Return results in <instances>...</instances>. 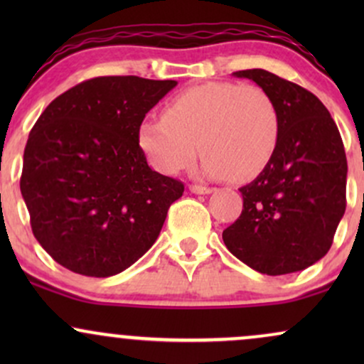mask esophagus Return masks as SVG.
<instances>
[{
    "label": "esophagus",
    "mask_w": 364,
    "mask_h": 364,
    "mask_svg": "<svg viewBox=\"0 0 364 364\" xmlns=\"http://www.w3.org/2000/svg\"><path fill=\"white\" fill-rule=\"evenodd\" d=\"M190 191L191 193H195V195H208V193H212V188H208V186H202V185H191L190 186Z\"/></svg>",
    "instance_id": "34e87169"
}]
</instances>
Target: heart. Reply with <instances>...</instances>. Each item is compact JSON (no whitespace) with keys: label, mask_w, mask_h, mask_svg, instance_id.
<instances>
[{"label":"heart","mask_w":364,"mask_h":364,"mask_svg":"<svg viewBox=\"0 0 364 364\" xmlns=\"http://www.w3.org/2000/svg\"><path fill=\"white\" fill-rule=\"evenodd\" d=\"M281 128L277 104L262 87L208 82L178 94L166 104L162 119L141 121L136 141L162 174L190 168L200 149L208 176L243 183L270 164Z\"/></svg>","instance_id":"1"}]
</instances>
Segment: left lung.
Returning a JSON list of instances; mask_svg holds the SVG:
<instances>
[{
  "label": "left lung",
  "instance_id": "obj_1",
  "mask_svg": "<svg viewBox=\"0 0 364 364\" xmlns=\"http://www.w3.org/2000/svg\"><path fill=\"white\" fill-rule=\"evenodd\" d=\"M232 75L272 95L282 128L270 164L240 188L243 210L224 229V245L260 274L299 272L327 255L346 212L341 133L320 99L298 83L260 68Z\"/></svg>",
  "mask_w": 364,
  "mask_h": 364
}]
</instances>
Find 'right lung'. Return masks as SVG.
Returning a JSON list of instances; mask_svg holds the SVG:
<instances>
[{
  "label": "right lung",
  "mask_w": 364,
  "mask_h": 364,
  "mask_svg": "<svg viewBox=\"0 0 364 364\" xmlns=\"http://www.w3.org/2000/svg\"><path fill=\"white\" fill-rule=\"evenodd\" d=\"M176 83L90 78L58 95L36 121L20 191L36 240L65 269L109 277L156 243L185 185L149 168L136 129Z\"/></svg>",
  "instance_id": "add662e5"
}]
</instances>
